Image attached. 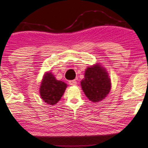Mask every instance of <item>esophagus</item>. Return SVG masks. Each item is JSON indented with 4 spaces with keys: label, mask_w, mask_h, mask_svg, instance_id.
I'll return each instance as SVG.
<instances>
[{
    "label": "esophagus",
    "mask_w": 148,
    "mask_h": 148,
    "mask_svg": "<svg viewBox=\"0 0 148 148\" xmlns=\"http://www.w3.org/2000/svg\"><path fill=\"white\" fill-rule=\"evenodd\" d=\"M69 84L71 85V86H76V80H71V81H69Z\"/></svg>",
    "instance_id": "1"
}]
</instances>
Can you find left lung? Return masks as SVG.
<instances>
[{"instance_id":"left-lung-1","label":"left lung","mask_w":148,"mask_h":148,"mask_svg":"<svg viewBox=\"0 0 148 148\" xmlns=\"http://www.w3.org/2000/svg\"><path fill=\"white\" fill-rule=\"evenodd\" d=\"M81 84L85 95L93 102L104 99L111 90V81L108 74L99 65L86 69L85 78Z\"/></svg>"}]
</instances>
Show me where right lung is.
<instances>
[{"instance_id": "add662e5", "label": "right lung", "mask_w": 148, "mask_h": 148, "mask_svg": "<svg viewBox=\"0 0 148 148\" xmlns=\"http://www.w3.org/2000/svg\"><path fill=\"white\" fill-rule=\"evenodd\" d=\"M67 84L61 81H58L51 74L48 72L44 76L40 86V95L46 103L54 105L60 99Z\"/></svg>"}]
</instances>
